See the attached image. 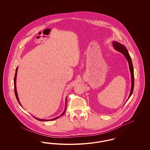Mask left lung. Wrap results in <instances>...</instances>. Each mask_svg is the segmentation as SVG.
<instances>
[{
  "mask_svg": "<svg viewBox=\"0 0 150 150\" xmlns=\"http://www.w3.org/2000/svg\"><path fill=\"white\" fill-rule=\"evenodd\" d=\"M113 45L115 50H118V52L123 54V55L125 56V57L126 58V59H127L128 63H129V69L131 73V78H132V87H131L130 93L129 97V98L132 93V92L134 90V69H133V65L132 63V59L128 53V51L124 45L115 41H114L113 42Z\"/></svg>",
  "mask_w": 150,
  "mask_h": 150,
  "instance_id": "8db88e82",
  "label": "left lung"
}]
</instances>
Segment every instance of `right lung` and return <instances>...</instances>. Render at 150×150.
Masks as SVG:
<instances>
[{
	"mask_svg": "<svg viewBox=\"0 0 150 150\" xmlns=\"http://www.w3.org/2000/svg\"><path fill=\"white\" fill-rule=\"evenodd\" d=\"M18 67L16 68V71H15V77H14V91H15V96H16V99L18 100V103L20 104V105L21 106V105L20 104V101H19V100H18V93H17V91H16V75H17V73H18ZM67 97L66 98V102H67ZM66 109H67V102H66V103H65V109H64V111L63 112V113L60 116H58V117H56V118H53V119H50V120H46V119H38V118H35V117H34V118H36V119H37L38 120H40V121H50V120H55V119H58V118H59V117H60L61 116H62L63 115L64 113H65V110H66Z\"/></svg>",
	"mask_w": 150,
	"mask_h": 150,
	"instance_id": "obj_1",
	"label": "right lung"
}]
</instances>
